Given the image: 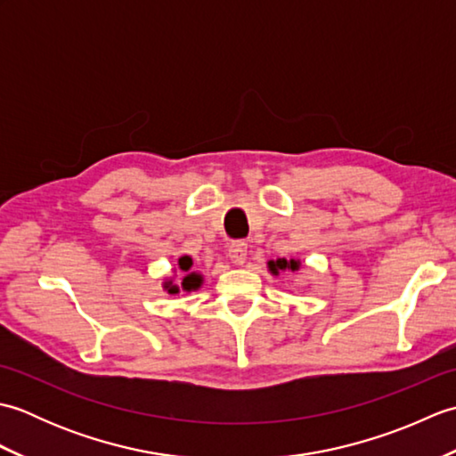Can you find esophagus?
Segmentation results:
<instances>
[{"label": "esophagus", "instance_id": "obj_1", "mask_svg": "<svg viewBox=\"0 0 456 456\" xmlns=\"http://www.w3.org/2000/svg\"><path fill=\"white\" fill-rule=\"evenodd\" d=\"M247 243L245 240H235V243L229 245V258L233 265H245L247 260Z\"/></svg>", "mask_w": 456, "mask_h": 456}]
</instances>
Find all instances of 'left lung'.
<instances>
[{"instance_id":"1","label":"left lung","mask_w":456,"mask_h":456,"mask_svg":"<svg viewBox=\"0 0 456 456\" xmlns=\"http://www.w3.org/2000/svg\"><path fill=\"white\" fill-rule=\"evenodd\" d=\"M299 266H302V260H296V258H276V260H268V270L273 273L274 276H278L280 273H284V270H292V273H296V270H299Z\"/></svg>"}]
</instances>
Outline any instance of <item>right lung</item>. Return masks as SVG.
Listing matches in <instances>:
<instances>
[{
  "instance_id": "1",
  "label": "right lung",
  "mask_w": 456,
  "mask_h": 456,
  "mask_svg": "<svg viewBox=\"0 0 456 456\" xmlns=\"http://www.w3.org/2000/svg\"><path fill=\"white\" fill-rule=\"evenodd\" d=\"M191 265H193V260H191L190 256H186V255L178 258V268L183 273V278H182L180 286L174 284V276H172V278H167V280H164V282H162V288L167 289V292H168L170 296H178L180 289H183V292H196V289L201 288L203 276H201L200 273H193Z\"/></svg>"
}]
</instances>
